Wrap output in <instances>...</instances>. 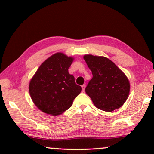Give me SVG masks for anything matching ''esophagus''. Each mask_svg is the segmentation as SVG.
I'll return each mask as SVG.
<instances>
[{
    "label": "esophagus",
    "mask_w": 154,
    "mask_h": 154,
    "mask_svg": "<svg viewBox=\"0 0 154 154\" xmlns=\"http://www.w3.org/2000/svg\"><path fill=\"white\" fill-rule=\"evenodd\" d=\"M81 88H82V90H83V91H85V85H81Z\"/></svg>",
    "instance_id": "esophagus-1"
}]
</instances>
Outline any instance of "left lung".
I'll list each match as a JSON object with an SVG mask.
<instances>
[{
  "label": "left lung",
  "instance_id": "8db88e82",
  "mask_svg": "<svg viewBox=\"0 0 154 154\" xmlns=\"http://www.w3.org/2000/svg\"><path fill=\"white\" fill-rule=\"evenodd\" d=\"M83 58L92 73L85 92L94 106L108 112L120 108L130 92V83L126 75L112 61L104 57L87 54Z\"/></svg>",
  "mask_w": 154,
  "mask_h": 154
}]
</instances>
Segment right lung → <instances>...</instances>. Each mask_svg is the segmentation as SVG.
I'll return each mask as SVG.
<instances>
[{
  "instance_id": "right-lung-1",
  "label": "right lung",
  "mask_w": 154,
  "mask_h": 154,
  "mask_svg": "<svg viewBox=\"0 0 154 154\" xmlns=\"http://www.w3.org/2000/svg\"><path fill=\"white\" fill-rule=\"evenodd\" d=\"M73 59L58 52L47 59L38 69L29 83L33 103L43 112L60 115L69 109L81 93V87L75 82L68 69Z\"/></svg>"
}]
</instances>
